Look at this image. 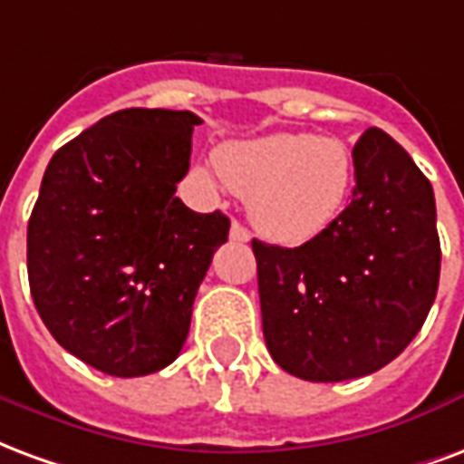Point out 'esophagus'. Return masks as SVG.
Masks as SVG:
<instances>
[{
    "label": "esophagus",
    "mask_w": 464,
    "mask_h": 464,
    "mask_svg": "<svg viewBox=\"0 0 464 464\" xmlns=\"http://www.w3.org/2000/svg\"><path fill=\"white\" fill-rule=\"evenodd\" d=\"M231 241H236V243L251 241V233H248V228H246L243 223H238V221L231 223Z\"/></svg>",
    "instance_id": "34e87169"
}]
</instances>
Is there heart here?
<instances>
[{"label":"heart","instance_id":"obj_1","mask_svg":"<svg viewBox=\"0 0 464 464\" xmlns=\"http://www.w3.org/2000/svg\"><path fill=\"white\" fill-rule=\"evenodd\" d=\"M213 163L221 181L248 198L253 226L291 246L321 236L343 213L355 181L353 153L341 139L298 131L223 143ZM198 176L213 179L206 169Z\"/></svg>","mask_w":464,"mask_h":464}]
</instances>
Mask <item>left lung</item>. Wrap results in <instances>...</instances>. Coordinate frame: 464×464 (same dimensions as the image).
I'll return each instance as SVG.
<instances>
[{
    "mask_svg": "<svg viewBox=\"0 0 464 464\" xmlns=\"http://www.w3.org/2000/svg\"><path fill=\"white\" fill-rule=\"evenodd\" d=\"M345 211L311 241H253L263 338L285 372L341 382L375 372L418 335L438 295L435 193L382 129L353 149Z\"/></svg>",
    "mask_w": 464,
    "mask_h": 464,
    "instance_id": "obj_1",
    "label": "left lung"
}]
</instances>
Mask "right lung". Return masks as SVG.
Here are the masks:
<instances>
[{
    "mask_svg": "<svg viewBox=\"0 0 464 464\" xmlns=\"http://www.w3.org/2000/svg\"><path fill=\"white\" fill-rule=\"evenodd\" d=\"M201 119L123 109L64 143L26 228L29 288L54 341L114 378L179 358L198 285L228 241L221 211L176 198Z\"/></svg>",
    "mask_w": 464,
    "mask_h": 464,
    "instance_id": "right-lung-1",
    "label": "right lung"
}]
</instances>
